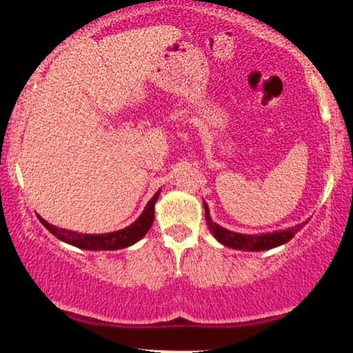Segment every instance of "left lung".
<instances>
[{
  "mask_svg": "<svg viewBox=\"0 0 353 353\" xmlns=\"http://www.w3.org/2000/svg\"><path fill=\"white\" fill-rule=\"evenodd\" d=\"M205 205V218H206V225L213 236L218 239V241L225 247L237 248V250H248V252H258V250H268V248H274L278 245H283V243L289 242L290 239L295 236V232H299L300 229L303 228V223L295 225V228H290L288 231H279L272 234H261V236H245V234H237L232 231H228V229L221 228L219 224H216L211 221L208 206L203 201Z\"/></svg>",
  "mask_w": 353,
  "mask_h": 353,
  "instance_id": "obj_1",
  "label": "left lung"
}]
</instances>
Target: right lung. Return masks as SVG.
Instances as JSON below:
<instances>
[{
    "label": "right lung",
    "instance_id": "right-lung-1",
    "mask_svg": "<svg viewBox=\"0 0 353 353\" xmlns=\"http://www.w3.org/2000/svg\"><path fill=\"white\" fill-rule=\"evenodd\" d=\"M158 196L159 190L153 195V199L148 201V205L145 206L143 213L140 214L137 221H134L129 228H124L121 229V231L110 234H79L74 231H65V229H58L56 225H51L41 218L40 221L53 236L59 239V241L68 242L74 247L85 248V250H117V248L132 245V243L140 241V239L148 232V229L152 228L153 224L154 201L158 200Z\"/></svg>",
    "mask_w": 353,
    "mask_h": 353
}]
</instances>
